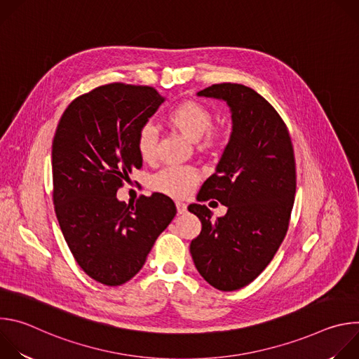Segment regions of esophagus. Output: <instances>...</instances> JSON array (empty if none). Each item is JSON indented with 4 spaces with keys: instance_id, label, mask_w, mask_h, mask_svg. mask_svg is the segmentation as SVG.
Returning a JSON list of instances; mask_svg holds the SVG:
<instances>
[{
    "instance_id": "esophagus-1",
    "label": "esophagus",
    "mask_w": 359,
    "mask_h": 359,
    "mask_svg": "<svg viewBox=\"0 0 359 359\" xmlns=\"http://www.w3.org/2000/svg\"><path fill=\"white\" fill-rule=\"evenodd\" d=\"M176 208H177V213H179V215H183V213H186V210H187L186 203H183V201H176Z\"/></svg>"
}]
</instances>
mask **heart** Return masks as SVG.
I'll list each match as a JSON object with an SVG mask.
<instances>
[{"label": "heart", "instance_id": "obj_1", "mask_svg": "<svg viewBox=\"0 0 359 359\" xmlns=\"http://www.w3.org/2000/svg\"><path fill=\"white\" fill-rule=\"evenodd\" d=\"M166 123L189 140L204 139L203 146L212 147L219 136L212 130L213 115L197 100H183L173 107L166 118ZM136 150L143 162H153L158 153V132L155 126L144 123L136 133ZM200 180V173L189 166L165 168L150 179V189L169 194L172 197H186Z\"/></svg>", "mask_w": 359, "mask_h": 359}]
</instances>
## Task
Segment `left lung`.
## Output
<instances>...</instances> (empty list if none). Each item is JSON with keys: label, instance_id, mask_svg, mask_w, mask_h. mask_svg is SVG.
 Listing matches in <instances>:
<instances>
[{"label": "left lung", "instance_id": "left-lung-1", "mask_svg": "<svg viewBox=\"0 0 359 359\" xmlns=\"http://www.w3.org/2000/svg\"><path fill=\"white\" fill-rule=\"evenodd\" d=\"M198 96L227 102L231 111L230 142L197 200L227 206L212 220L206 204L189 212L201 222L190 254L200 276L222 291H234L257 278L273 260L290 224L297 175L287 125L269 100L240 83H215Z\"/></svg>", "mask_w": 359, "mask_h": 359}]
</instances>
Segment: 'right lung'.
Returning <instances> with one entry per match:
<instances>
[{
	"mask_svg": "<svg viewBox=\"0 0 359 359\" xmlns=\"http://www.w3.org/2000/svg\"><path fill=\"white\" fill-rule=\"evenodd\" d=\"M165 99L151 86L114 82L75 97L53 142V198L65 241L79 267L109 287L143 267L159 234L176 216L162 193L126 204L123 180L142 168L136 133Z\"/></svg>",
	"mask_w": 359,
	"mask_h": 359,
	"instance_id": "add662e5",
	"label": "right lung"
}]
</instances>
